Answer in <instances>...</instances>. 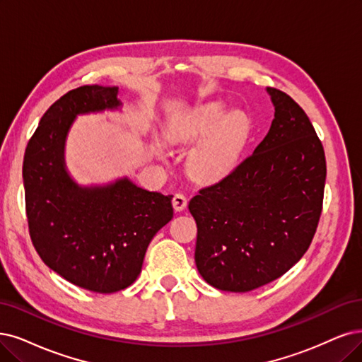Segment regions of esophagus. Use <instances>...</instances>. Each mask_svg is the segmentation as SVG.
I'll list each match as a JSON object with an SVG mask.
<instances>
[{
  "label": "esophagus",
  "mask_w": 362,
  "mask_h": 362,
  "mask_svg": "<svg viewBox=\"0 0 362 362\" xmlns=\"http://www.w3.org/2000/svg\"><path fill=\"white\" fill-rule=\"evenodd\" d=\"M186 204H188V199H186V197L183 194H176L173 197V207L176 211H182Z\"/></svg>",
  "instance_id": "34e87169"
}]
</instances>
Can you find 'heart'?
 Here are the masks:
<instances>
[{
  "mask_svg": "<svg viewBox=\"0 0 362 362\" xmlns=\"http://www.w3.org/2000/svg\"><path fill=\"white\" fill-rule=\"evenodd\" d=\"M250 134L243 112H231L222 101H210L186 112L171 128L176 144H192L188 173L198 183H216L228 177L238 165ZM163 156V153H160Z\"/></svg>",
  "mask_w": 362,
  "mask_h": 362,
  "instance_id": "1",
  "label": "heart"
}]
</instances>
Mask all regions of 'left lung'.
Masks as SVG:
<instances>
[{
    "instance_id": "left-lung-1",
    "label": "left lung",
    "mask_w": 362,
    "mask_h": 362,
    "mask_svg": "<svg viewBox=\"0 0 362 362\" xmlns=\"http://www.w3.org/2000/svg\"><path fill=\"white\" fill-rule=\"evenodd\" d=\"M265 90L274 119L264 140L188 206L198 228V273L221 291L247 292L284 276L309 249L322 211V143L296 101Z\"/></svg>"
}]
</instances>
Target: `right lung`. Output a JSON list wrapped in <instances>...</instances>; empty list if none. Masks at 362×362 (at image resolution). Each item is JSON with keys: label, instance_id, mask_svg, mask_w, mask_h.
I'll list each match as a JSON object with an SVG mask.
<instances>
[{"label": "right lung", "instance_id": "add662e5", "mask_svg": "<svg viewBox=\"0 0 362 362\" xmlns=\"http://www.w3.org/2000/svg\"><path fill=\"white\" fill-rule=\"evenodd\" d=\"M117 86L66 92L40 120L26 146L23 186L30 235L40 258L70 284L98 293L128 288L146 250L173 218V195L147 191L129 177L80 185L65 163L77 116L122 112Z\"/></svg>", "mask_w": 362, "mask_h": 362}]
</instances>
